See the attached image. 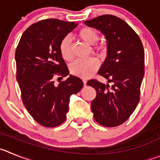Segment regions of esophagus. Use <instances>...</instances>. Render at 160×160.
Wrapping results in <instances>:
<instances>
[{"mask_svg": "<svg viewBox=\"0 0 160 160\" xmlns=\"http://www.w3.org/2000/svg\"><path fill=\"white\" fill-rule=\"evenodd\" d=\"M83 86H86L87 85V80H83Z\"/></svg>", "mask_w": 160, "mask_h": 160, "instance_id": "esophagus-1", "label": "esophagus"}]
</instances>
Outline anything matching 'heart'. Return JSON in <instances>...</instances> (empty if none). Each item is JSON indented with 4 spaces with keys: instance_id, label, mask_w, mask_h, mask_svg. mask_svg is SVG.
<instances>
[{
    "instance_id": "obj_1",
    "label": "heart",
    "mask_w": 160,
    "mask_h": 160,
    "mask_svg": "<svg viewBox=\"0 0 160 160\" xmlns=\"http://www.w3.org/2000/svg\"><path fill=\"white\" fill-rule=\"evenodd\" d=\"M79 38L88 45H94L98 40V33L95 29L92 28H83L78 31ZM95 50L98 53L102 54L106 48L103 45L95 46ZM59 51L61 56L65 61H71L72 54L71 50V40L69 37L65 36L62 39L59 44ZM98 68V62L95 58L87 60H77L70 65L69 71L74 76L88 78L95 72Z\"/></svg>"
}]
</instances>
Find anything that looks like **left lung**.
<instances>
[{"mask_svg":"<svg viewBox=\"0 0 160 160\" xmlns=\"http://www.w3.org/2000/svg\"><path fill=\"white\" fill-rule=\"evenodd\" d=\"M84 23L106 37L107 56L98 73L113 85L91 80L96 91L91 107L94 118L106 127H115L127 120L140 101L144 75V51L141 38L126 22L102 15Z\"/></svg>","mask_w":160,"mask_h":160,"instance_id":"8db88e82","label":"left lung"}]
</instances>
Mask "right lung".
<instances>
[{"mask_svg": "<svg viewBox=\"0 0 160 160\" xmlns=\"http://www.w3.org/2000/svg\"><path fill=\"white\" fill-rule=\"evenodd\" d=\"M77 25L42 19L23 32L16 48V80L23 102L33 118L45 127H56L65 122L70 96L83 88V81L72 75L54 84L55 78L69 74L59 44Z\"/></svg>", "mask_w": 160, "mask_h": 160, "instance_id": "1", "label": "right lung"}]
</instances>
